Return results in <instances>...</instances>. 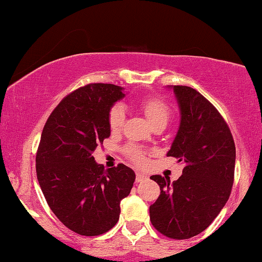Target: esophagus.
<instances>
[{
	"instance_id": "esophagus-1",
	"label": "esophagus",
	"mask_w": 262,
	"mask_h": 262,
	"mask_svg": "<svg viewBox=\"0 0 262 262\" xmlns=\"http://www.w3.org/2000/svg\"><path fill=\"white\" fill-rule=\"evenodd\" d=\"M146 179H148V175L142 173V171H137V173H136V182L144 181V180H146Z\"/></svg>"
}]
</instances>
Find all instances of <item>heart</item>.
<instances>
[{"label":"heart","instance_id":"1","mask_svg":"<svg viewBox=\"0 0 262 262\" xmlns=\"http://www.w3.org/2000/svg\"><path fill=\"white\" fill-rule=\"evenodd\" d=\"M138 105L152 126L157 124H167L170 117V107L162 98H159V96L155 95L145 96V98L139 100ZM107 121H108L111 131H119L123 127L125 121L124 107L120 105H113L111 107L108 114H107ZM124 152L132 162L137 164H143L145 162L144 154H143L141 148H138L137 145H126L124 148Z\"/></svg>","mask_w":262,"mask_h":262}]
</instances>
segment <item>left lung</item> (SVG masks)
<instances>
[{
  "label": "left lung",
  "mask_w": 262,
  "mask_h": 262,
  "mask_svg": "<svg viewBox=\"0 0 262 262\" xmlns=\"http://www.w3.org/2000/svg\"><path fill=\"white\" fill-rule=\"evenodd\" d=\"M181 111L178 135L167 156L184 163L182 175H152L160 186L159 198L149 207L150 221L161 234L186 239L212 223L230 196L236 148L231 131L218 110L198 91L174 85Z\"/></svg>",
  "instance_id": "obj_1"
}]
</instances>
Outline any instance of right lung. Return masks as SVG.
<instances>
[{
  "label": "right lung",
  "instance_id": "obj_1",
  "mask_svg": "<svg viewBox=\"0 0 262 262\" xmlns=\"http://www.w3.org/2000/svg\"><path fill=\"white\" fill-rule=\"evenodd\" d=\"M123 96L119 85L85 84L62 99L42 128L35 155L39 185L56 217L78 235L112 229L134 186L131 168L105 169L93 157L111 135L108 111Z\"/></svg>",
  "mask_w": 262,
  "mask_h": 262
}]
</instances>
